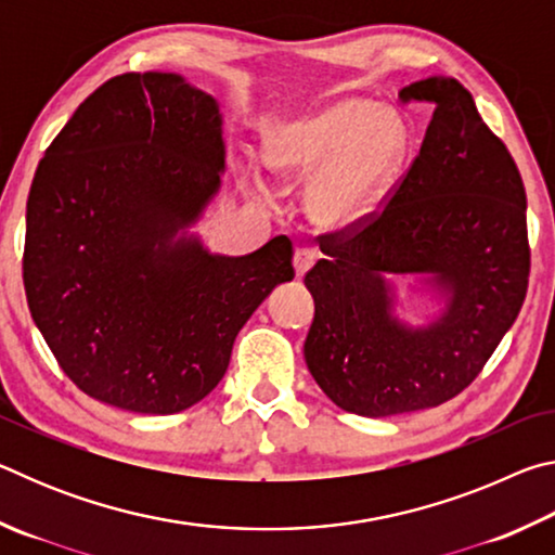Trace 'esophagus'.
Wrapping results in <instances>:
<instances>
[{
    "label": "esophagus",
    "instance_id": "esophagus-1",
    "mask_svg": "<svg viewBox=\"0 0 555 555\" xmlns=\"http://www.w3.org/2000/svg\"><path fill=\"white\" fill-rule=\"evenodd\" d=\"M318 251L313 247H298L296 255H294V267H296V274L304 276L308 269H311L315 261H318Z\"/></svg>",
    "mask_w": 555,
    "mask_h": 555
}]
</instances>
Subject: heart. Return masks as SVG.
I'll list each match as a JSON object with an SVG mask.
<instances>
[{
  "mask_svg": "<svg viewBox=\"0 0 555 555\" xmlns=\"http://www.w3.org/2000/svg\"><path fill=\"white\" fill-rule=\"evenodd\" d=\"M406 154V129L370 100H340L269 139L267 158L286 185H308V212L323 228H350L377 208Z\"/></svg>",
  "mask_w": 555,
  "mask_h": 555,
  "instance_id": "b5f03b06",
  "label": "heart"
}]
</instances>
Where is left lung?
<instances>
[{"instance_id":"obj_1","label":"left lung","mask_w":555,"mask_h":555,"mask_svg":"<svg viewBox=\"0 0 555 555\" xmlns=\"http://www.w3.org/2000/svg\"><path fill=\"white\" fill-rule=\"evenodd\" d=\"M434 109L424 144L382 208L318 234L325 259L306 274L315 300L306 364L357 416L434 409L475 382L519 315L531 249L526 191L509 149L455 78L399 92ZM382 273H430L449 311L424 332L390 318Z\"/></svg>"}]
</instances>
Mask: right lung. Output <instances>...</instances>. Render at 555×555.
Here are the masks:
<instances>
[{"label": "right lung", "instance_id": "1", "mask_svg": "<svg viewBox=\"0 0 555 555\" xmlns=\"http://www.w3.org/2000/svg\"><path fill=\"white\" fill-rule=\"evenodd\" d=\"M222 119L173 73L115 75L75 109L36 168L24 288L61 370L88 397L178 413L218 387L234 337L296 276L279 234L212 257L173 234L218 191Z\"/></svg>", "mask_w": 555, "mask_h": 555}]
</instances>
